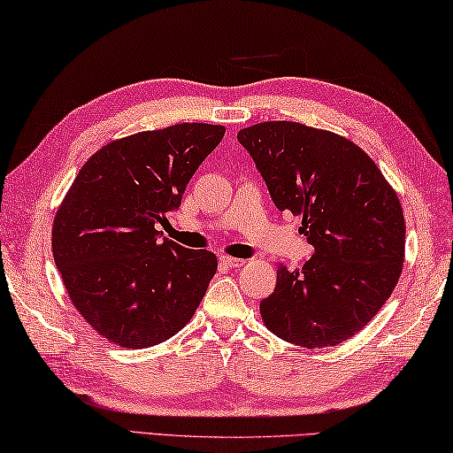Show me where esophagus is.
I'll return each instance as SVG.
<instances>
[{"mask_svg": "<svg viewBox=\"0 0 453 453\" xmlns=\"http://www.w3.org/2000/svg\"><path fill=\"white\" fill-rule=\"evenodd\" d=\"M220 264H225L226 268H241L244 260L242 258H233V256H220Z\"/></svg>", "mask_w": 453, "mask_h": 453, "instance_id": "obj_1", "label": "esophagus"}]
</instances>
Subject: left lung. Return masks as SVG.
Masks as SVG:
<instances>
[{
    "instance_id": "8db88e82",
    "label": "left lung",
    "mask_w": 453,
    "mask_h": 453,
    "mask_svg": "<svg viewBox=\"0 0 453 453\" xmlns=\"http://www.w3.org/2000/svg\"><path fill=\"white\" fill-rule=\"evenodd\" d=\"M280 211L302 215L313 246L302 270L278 266L260 313L288 343L333 347L388 300L403 272L406 226L396 193L353 142L297 122L238 132Z\"/></svg>"
}]
</instances>
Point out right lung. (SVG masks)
I'll return each mask as SVG.
<instances>
[{
    "instance_id": "add662e5",
    "label": "right lung",
    "mask_w": 453,
    "mask_h": 453,
    "mask_svg": "<svg viewBox=\"0 0 453 453\" xmlns=\"http://www.w3.org/2000/svg\"><path fill=\"white\" fill-rule=\"evenodd\" d=\"M225 135L177 124L108 143L82 165L53 225V258L76 310L102 337L143 349L189 323L217 256L183 249L157 225Z\"/></svg>"
}]
</instances>
